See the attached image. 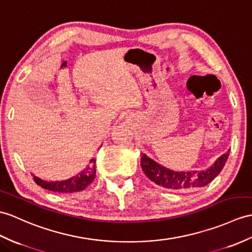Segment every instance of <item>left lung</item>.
<instances>
[{"mask_svg": "<svg viewBox=\"0 0 252 252\" xmlns=\"http://www.w3.org/2000/svg\"><path fill=\"white\" fill-rule=\"evenodd\" d=\"M229 155L230 150L222 155L212 167L200 172H174L158 164L143 154L140 158V166L146 177L163 188L171 190L202 188L218 176L225 165Z\"/></svg>", "mask_w": 252, "mask_h": 252, "instance_id": "obj_1", "label": "left lung"}]
</instances>
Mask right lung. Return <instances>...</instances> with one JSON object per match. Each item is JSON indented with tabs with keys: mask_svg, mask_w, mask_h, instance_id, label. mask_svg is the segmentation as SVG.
Here are the masks:
<instances>
[{
	"mask_svg": "<svg viewBox=\"0 0 252 252\" xmlns=\"http://www.w3.org/2000/svg\"><path fill=\"white\" fill-rule=\"evenodd\" d=\"M90 162L91 164L88 165L77 176H74L67 180L47 183V181L39 179L36 176H34L33 179L38 186L49 191L58 193H74L83 191L92 183L95 177V160L92 159Z\"/></svg>",
	"mask_w": 252,
	"mask_h": 252,
	"instance_id": "right-lung-1",
	"label": "right lung"
}]
</instances>
